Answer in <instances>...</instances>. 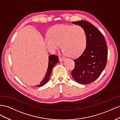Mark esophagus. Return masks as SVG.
<instances>
[{"label": "esophagus", "instance_id": "1", "mask_svg": "<svg viewBox=\"0 0 120 120\" xmlns=\"http://www.w3.org/2000/svg\"><path fill=\"white\" fill-rule=\"evenodd\" d=\"M64 58H60L59 57V61L60 62H63V61L64 60Z\"/></svg>", "mask_w": 120, "mask_h": 120}]
</instances>
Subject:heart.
<instances>
[{"label": "heart", "mask_w": 120, "mask_h": 120, "mask_svg": "<svg viewBox=\"0 0 120 120\" xmlns=\"http://www.w3.org/2000/svg\"><path fill=\"white\" fill-rule=\"evenodd\" d=\"M47 48L51 53L60 46L65 55L76 57L82 53L87 44L85 30L80 26L60 24L53 26L44 38Z\"/></svg>", "instance_id": "obj_1"}]
</instances>
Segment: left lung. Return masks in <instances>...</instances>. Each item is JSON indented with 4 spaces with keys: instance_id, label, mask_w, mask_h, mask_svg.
<instances>
[{
    "instance_id": "obj_1",
    "label": "left lung",
    "mask_w": 120,
    "mask_h": 120,
    "mask_svg": "<svg viewBox=\"0 0 120 120\" xmlns=\"http://www.w3.org/2000/svg\"><path fill=\"white\" fill-rule=\"evenodd\" d=\"M71 22L82 27L87 37L86 47L80 56L74 60L75 67L71 74L77 83L88 84L96 80L106 66V42L101 33L91 23L85 20Z\"/></svg>"
}]
</instances>
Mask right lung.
I'll list each match as a JSON object with an SVG mask.
<instances>
[{
  "label": "right lung",
  "instance_id": "obj_1",
  "mask_svg": "<svg viewBox=\"0 0 120 120\" xmlns=\"http://www.w3.org/2000/svg\"><path fill=\"white\" fill-rule=\"evenodd\" d=\"M48 58V69L46 71V74L45 75V76L43 78V79L41 81L39 85H37L36 86H42L44 84H45L48 81L54 66L57 63L59 62V59H58V57L56 56L55 55H51L49 56Z\"/></svg>",
  "mask_w": 120,
  "mask_h": 120
}]
</instances>
